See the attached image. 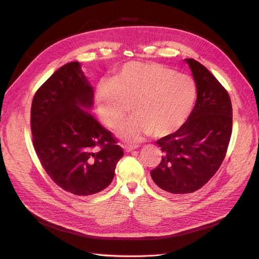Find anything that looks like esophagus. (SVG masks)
<instances>
[{
  "mask_svg": "<svg viewBox=\"0 0 259 259\" xmlns=\"http://www.w3.org/2000/svg\"><path fill=\"white\" fill-rule=\"evenodd\" d=\"M136 148H138V146H136V145L135 146L134 145H125L124 146V150L126 151V152H131V151H133Z\"/></svg>",
  "mask_w": 259,
  "mask_h": 259,
  "instance_id": "34e87169",
  "label": "esophagus"
}]
</instances>
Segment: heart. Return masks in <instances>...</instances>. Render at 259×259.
I'll list each match as a JSON object with an SVG mask.
<instances>
[{"label":"heart","mask_w":259,"mask_h":259,"mask_svg":"<svg viewBox=\"0 0 259 259\" xmlns=\"http://www.w3.org/2000/svg\"><path fill=\"white\" fill-rule=\"evenodd\" d=\"M195 97L191 76L156 62H128L96 91L99 116L111 128L120 126L134 105L137 114L121 131L128 140L151 133L159 138L173 134L189 117Z\"/></svg>","instance_id":"obj_1"}]
</instances>
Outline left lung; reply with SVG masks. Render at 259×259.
Segmentation results:
<instances>
[{"label": "left lung", "mask_w": 259, "mask_h": 259, "mask_svg": "<svg viewBox=\"0 0 259 259\" xmlns=\"http://www.w3.org/2000/svg\"><path fill=\"white\" fill-rule=\"evenodd\" d=\"M186 61L197 85V101L182 127L156 140L163 155L159 165L150 171L153 182L173 194L197 191L215 175L232 133L228 92L199 61Z\"/></svg>", "instance_id": "1"}]
</instances>
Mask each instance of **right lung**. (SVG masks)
Masks as SVG:
<instances>
[{
	"instance_id": "obj_1",
	"label": "right lung",
	"mask_w": 259,
	"mask_h": 259,
	"mask_svg": "<svg viewBox=\"0 0 259 259\" xmlns=\"http://www.w3.org/2000/svg\"><path fill=\"white\" fill-rule=\"evenodd\" d=\"M94 91L79 62L60 67L38 89L31 105L34 150L53 182L67 192L91 195L111 184L124 152L86 109Z\"/></svg>"
}]
</instances>
